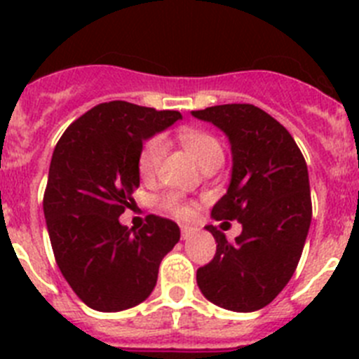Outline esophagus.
<instances>
[{
    "mask_svg": "<svg viewBox=\"0 0 359 359\" xmlns=\"http://www.w3.org/2000/svg\"><path fill=\"white\" fill-rule=\"evenodd\" d=\"M180 230H182V239L183 241H187L190 236H192V233H194V230H192L190 226H187V224H182V226H180Z\"/></svg>",
    "mask_w": 359,
    "mask_h": 359,
    "instance_id": "34e87169",
    "label": "esophagus"
}]
</instances>
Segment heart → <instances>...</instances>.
Masks as SVG:
<instances>
[{"label":"heart","instance_id":"heart-1","mask_svg":"<svg viewBox=\"0 0 359 359\" xmlns=\"http://www.w3.org/2000/svg\"><path fill=\"white\" fill-rule=\"evenodd\" d=\"M180 140L190 151V154L196 158L201 169H207L210 165L223 163L224 152L221 142L214 135L207 131H198V129H182L180 131ZM165 156V140L161 136H154L142 147L140 156H138V170L144 180H152L160 170L161 160ZM160 207L165 212L176 215V217H189L190 208L185 201L177 194H167L160 199Z\"/></svg>","mask_w":359,"mask_h":359}]
</instances>
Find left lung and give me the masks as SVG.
Listing matches in <instances>:
<instances>
[{"label": "left lung", "mask_w": 359, "mask_h": 359, "mask_svg": "<svg viewBox=\"0 0 359 359\" xmlns=\"http://www.w3.org/2000/svg\"><path fill=\"white\" fill-rule=\"evenodd\" d=\"M228 136L231 180L212 208L215 221L243 224L236 243L214 224L215 255L198 269L207 300L237 313L268 306L297 269L309 231V174L302 152L280 122L252 104H224L192 111Z\"/></svg>", "instance_id": "obj_1"}]
</instances>
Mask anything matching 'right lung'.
Wrapping results in <instances>:
<instances>
[{"label": "right lung", "mask_w": 359, "mask_h": 359, "mask_svg": "<svg viewBox=\"0 0 359 359\" xmlns=\"http://www.w3.org/2000/svg\"><path fill=\"white\" fill-rule=\"evenodd\" d=\"M182 118L177 111L113 100L95 106L53 149L43 210L62 277L95 311L116 313L152 293L180 226L158 215L129 230L118 217L140 187L144 142Z\"/></svg>", "instance_id": "obj_1"}]
</instances>
